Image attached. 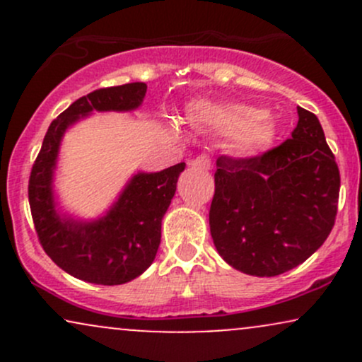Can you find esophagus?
Listing matches in <instances>:
<instances>
[{
    "label": "esophagus",
    "instance_id": "obj_1",
    "mask_svg": "<svg viewBox=\"0 0 362 362\" xmlns=\"http://www.w3.org/2000/svg\"><path fill=\"white\" fill-rule=\"evenodd\" d=\"M190 167L199 168V170H209L211 163L206 156H199V158H195V160L190 161Z\"/></svg>",
    "mask_w": 362,
    "mask_h": 362
}]
</instances>
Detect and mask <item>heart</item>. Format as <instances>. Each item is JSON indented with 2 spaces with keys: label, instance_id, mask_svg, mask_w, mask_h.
I'll return each instance as SVG.
<instances>
[{
  "label": "heart",
  "instance_id": "b5f03b06",
  "mask_svg": "<svg viewBox=\"0 0 362 362\" xmlns=\"http://www.w3.org/2000/svg\"><path fill=\"white\" fill-rule=\"evenodd\" d=\"M185 119L195 129L231 136L235 149L245 156L264 151L272 139L269 120L245 103H192L185 112Z\"/></svg>",
  "mask_w": 362,
  "mask_h": 362
}]
</instances>
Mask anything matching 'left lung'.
<instances>
[{"label":"left lung","mask_w":362,"mask_h":362,"mask_svg":"<svg viewBox=\"0 0 362 362\" xmlns=\"http://www.w3.org/2000/svg\"><path fill=\"white\" fill-rule=\"evenodd\" d=\"M298 117L279 146L252 158L216 160L211 236L219 255L248 276L291 271L334 228L339 167L317 115L298 107Z\"/></svg>","instance_id":"1"}]
</instances>
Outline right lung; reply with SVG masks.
Wrapping results in <instances>:
<instances>
[{
	"label": "right lung",
	"mask_w": 362,
	"mask_h": 362,
	"mask_svg": "<svg viewBox=\"0 0 362 362\" xmlns=\"http://www.w3.org/2000/svg\"><path fill=\"white\" fill-rule=\"evenodd\" d=\"M146 83L95 90L73 102L49 126L28 180V202L44 252L62 271L93 284L117 286L141 276L155 260L161 219L177 190L185 163L156 173L138 172L105 216L80 221L56 207L52 182L64 132L91 112L136 110Z\"/></svg>",
	"instance_id": "obj_1"
}]
</instances>
